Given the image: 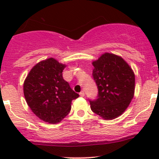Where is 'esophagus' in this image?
Listing matches in <instances>:
<instances>
[{
  "instance_id": "1",
  "label": "esophagus",
  "mask_w": 159,
  "mask_h": 159,
  "mask_svg": "<svg viewBox=\"0 0 159 159\" xmlns=\"http://www.w3.org/2000/svg\"><path fill=\"white\" fill-rule=\"evenodd\" d=\"M80 96H81V97H84V95H85V94H84V91H81V92H80Z\"/></svg>"
}]
</instances>
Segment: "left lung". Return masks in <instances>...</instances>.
<instances>
[{
  "instance_id": "left-lung-1",
  "label": "left lung",
  "mask_w": 159,
  "mask_h": 159,
  "mask_svg": "<svg viewBox=\"0 0 159 159\" xmlns=\"http://www.w3.org/2000/svg\"><path fill=\"white\" fill-rule=\"evenodd\" d=\"M92 65L98 98L90 101L91 109L103 119H115L124 113L134 97V71L121 56L108 52L92 61Z\"/></svg>"
}]
</instances>
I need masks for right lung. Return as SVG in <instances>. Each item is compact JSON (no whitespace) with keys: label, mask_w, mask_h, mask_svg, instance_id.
Instances as JSON below:
<instances>
[{"label":"right lung","mask_w":159,"mask_h":159,"mask_svg":"<svg viewBox=\"0 0 159 159\" xmlns=\"http://www.w3.org/2000/svg\"><path fill=\"white\" fill-rule=\"evenodd\" d=\"M65 67L54 57L47 58L30 69L24 82V95L30 110L50 124L63 120L71 108L72 100L79 97L64 80Z\"/></svg>","instance_id":"1"}]
</instances>
